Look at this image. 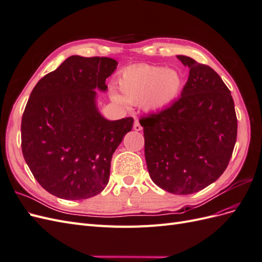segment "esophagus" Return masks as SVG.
Segmentation results:
<instances>
[{"label": "esophagus", "mask_w": 262, "mask_h": 262, "mask_svg": "<svg viewBox=\"0 0 262 262\" xmlns=\"http://www.w3.org/2000/svg\"><path fill=\"white\" fill-rule=\"evenodd\" d=\"M133 129L136 130V131H141L142 130V125L140 124V122H139V120L138 119H136V120H134V124H133Z\"/></svg>", "instance_id": "esophagus-1"}]
</instances>
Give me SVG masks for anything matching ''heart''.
Masks as SVG:
<instances>
[{"mask_svg": "<svg viewBox=\"0 0 262 262\" xmlns=\"http://www.w3.org/2000/svg\"><path fill=\"white\" fill-rule=\"evenodd\" d=\"M184 86L177 70L137 64L125 68L118 78V89L123 95L113 93L112 99L120 105L141 104L147 112L156 113L168 108Z\"/></svg>", "mask_w": 262, "mask_h": 262, "instance_id": "heart-1", "label": "heart"}]
</instances>
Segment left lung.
<instances>
[{
    "mask_svg": "<svg viewBox=\"0 0 262 262\" xmlns=\"http://www.w3.org/2000/svg\"><path fill=\"white\" fill-rule=\"evenodd\" d=\"M189 77L171 106L140 119L149 177L175 194L200 191L219 179L231 160L237 118L231 92L212 68L186 55Z\"/></svg>",
    "mask_w": 262,
    "mask_h": 262,
    "instance_id": "obj_1",
    "label": "left lung"
}]
</instances>
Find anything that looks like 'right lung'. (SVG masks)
<instances>
[{
  "label": "right lung",
  "instance_id": "1",
  "mask_svg": "<svg viewBox=\"0 0 262 262\" xmlns=\"http://www.w3.org/2000/svg\"><path fill=\"white\" fill-rule=\"evenodd\" d=\"M118 62L72 55L31 92L21 118V150L36 180L49 193L82 200L100 193L110 162L133 118L109 121L96 106V91Z\"/></svg>",
  "mask_w": 262,
  "mask_h": 262
}]
</instances>
